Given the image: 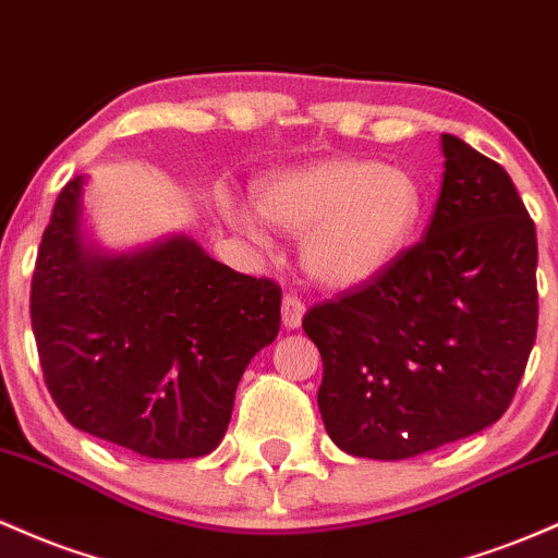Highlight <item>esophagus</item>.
Wrapping results in <instances>:
<instances>
[{"label": "esophagus", "mask_w": 558, "mask_h": 558, "mask_svg": "<svg viewBox=\"0 0 558 558\" xmlns=\"http://www.w3.org/2000/svg\"><path fill=\"white\" fill-rule=\"evenodd\" d=\"M303 316H305L303 300L298 295H284V300H281V324H284L287 329H298L300 324H303Z\"/></svg>", "instance_id": "34e87169"}]
</instances>
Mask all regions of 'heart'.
Returning <instances> with one entry per match:
<instances>
[{"mask_svg": "<svg viewBox=\"0 0 558 558\" xmlns=\"http://www.w3.org/2000/svg\"><path fill=\"white\" fill-rule=\"evenodd\" d=\"M271 227L303 236L300 258L313 281L350 290L377 279L414 234L422 192L409 171L331 158L274 173L258 190ZM247 234L263 236L247 210H231Z\"/></svg>", "mask_w": 558, "mask_h": 558, "instance_id": "1", "label": "heart"}]
</instances>
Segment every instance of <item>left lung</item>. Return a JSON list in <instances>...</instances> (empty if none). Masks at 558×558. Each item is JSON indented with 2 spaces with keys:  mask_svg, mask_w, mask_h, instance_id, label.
<instances>
[{
  "mask_svg": "<svg viewBox=\"0 0 558 558\" xmlns=\"http://www.w3.org/2000/svg\"><path fill=\"white\" fill-rule=\"evenodd\" d=\"M440 144L422 242L303 318L324 427L361 459H411L496 424L535 345V223L496 160L459 136Z\"/></svg>",
  "mask_w": 558,
  "mask_h": 558,
  "instance_id": "8db88e82",
  "label": "left lung"
}]
</instances>
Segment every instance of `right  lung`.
Segmentation results:
<instances>
[{"label":"right lung","instance_id":"add662e5","mask_svg":"<svg viewBox=\"0 0 558 558\" xmlns=\"http://www.w3.org/2000/svg\"><path fill=\"white\" fill-rule=\"evenodd\" d=\"M81 192L84 177L62 186L31 281L49 396L76 429L147 459L210 453L247 363L277 340L281 287L190 236L99 253L81 234Z\"/></svg>","mask_w":558,"mask_h":558}]
</instances>
